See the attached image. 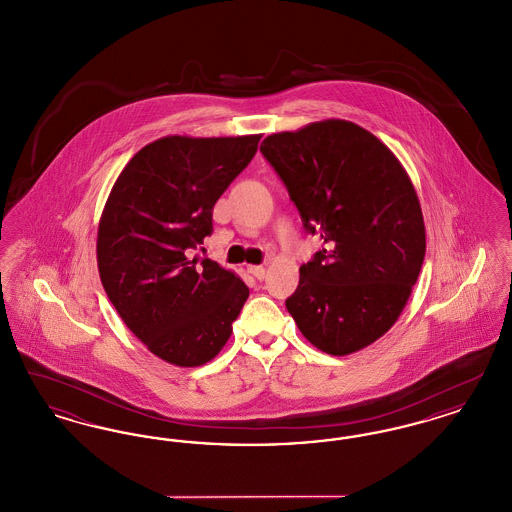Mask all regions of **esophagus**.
Here are the masks:
<instances>
[{
  "instance_id": "34e87169",
  "label": "esophagus",
  "mask_w": 512,
  "mask_h": 512,
  "mask_svg": "<svg viewBox=\"0 0 512 512\" xmlns=\"http://www.w3.org/2000/svg\"><path fill=\"white\" fill-rule=\"evenodd\" d=\"M247 272H249L251 276H255L257 280H263V278L267 276V270H265V267H247Z\"/></svg>"
}]
</instances>
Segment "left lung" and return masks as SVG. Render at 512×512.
<instances>
[{
  "label": "left lung",
  "mask_w": 512,
  "mask_h": 512,
  "mask_svg": "<svg viewBox=\"0 0 512 512\" xmlns=\"http://www.w3.org/2000/svg\"><path fill=\"white\" fill-rule=\"evenodd\" d=\"M261 151L326 244L299 268L290 315L328 355L365 349L403 313L426 255L409 174L374 134L341 119L270 134Z\"/></svg>",
  "instance_id": "left-lung-1"
}]
</instances>
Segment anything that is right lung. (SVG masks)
Masks as SVG:
<instances>
[{
	"instance_id": "1",
	"label": "right lung",
	"mask_w": 512,
	"mask_h": 512,
	"mask_svg": "<svg viewBox=\"0 0 512 512\" xmlns=\"http://www.w3.org/2000/svg\"><path fill=\"white\" fill-rule=\"evenodd\" d=\"M259 140L159 138L126 163L103 207L101 284L128 330L171 365L215 359L249 297L236 272L188 255L213 232V207Z\"/></svg>"
}]
</instances>
